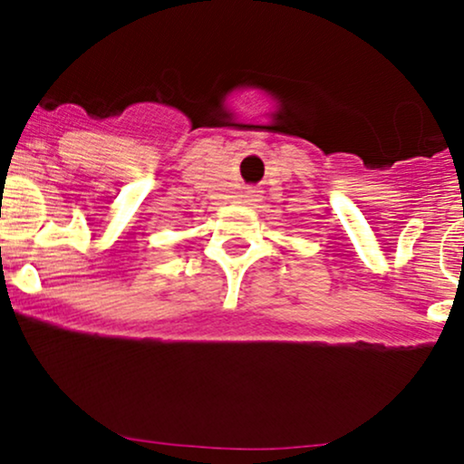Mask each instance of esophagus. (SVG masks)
I'll return each mask as SVG.
<instances>
[{"label": "esophagus", "mask_w": 464, "mask_h": 464, "mask_svg": "<svg viewBox=\"0 0 464 464\" xmlns=\"http://www.w3.org/2000/svg\"><path fill=\"white\" fill-rule=\"evenodd\" d=\"M257 196H259L257 189H253V188L246 189V198H248V200H257Z\"/></svg>", "instance_id": "obj_1"}]
</instances>
